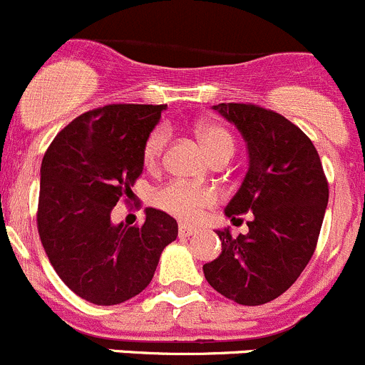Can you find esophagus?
Segmentation results:
<instances>
[{
	"label": "esophagus",
	"instance_id": "1",
	"mask_svg": "<svg viewBox=\"0 0 365 365\" xmlns=\"http://www.w3.org/2000/svg\"><path fill=\"white\" fill-rule=\"evenodd\" d=\"M197 234V229L193 227H187V225H179V236L181 237H190Z\"/></svg>",
	"mask_w": 365,
	"mask_h": 365
}]
</instances>
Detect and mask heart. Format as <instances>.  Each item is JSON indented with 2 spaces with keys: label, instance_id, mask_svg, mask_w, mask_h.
<instances>
[{
  "label": "heart",
  "instance_id": "obj_1",
  "mask_svg": "<svg viewBox=\"0 0 365 365\" xmlns=\"http://www.w3.org/2000/svg\"><path fill=\"white\" fill-rule=\"evenodd\" d=\"M197 136L204 147L209 160H216L220 156H232L234 140L223 128L215 124H200L197 128ZM168 143V129L160 125L154 129L145 140L143 145V165L149 170L160 167L163 160L165 149ZM215 190L204 186H193L182 181H172L158 187L153 195V202L158 209L182 220L186 223H195L202 218L207 207L216 204Z\"/></svg>",
  "mask_w": 365,
  "mask_h": 365
}]
</instances>
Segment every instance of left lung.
<instances>
[{
	"mask_svg": "<svg viewBox=\"0 0 365 365\" xmlns=\"http://www.w3.org/2000/svg\"><path fill=\"white\" fill-rule=\"evenodd\" d=\"M216 111L248 143L250 168L225 215L252 212L248 234L216 230L222 254L204 264L205 280L241 305H262L286 293L316 250L328 181L309 136L284 115L252 103H222ZM240 220V218H237Z\"/></svg>",
	"mask_w": 365,
	"mask_h": 365,
	"instance_id": "8db88e82",
	"label": "left lung"
}]
</instances>
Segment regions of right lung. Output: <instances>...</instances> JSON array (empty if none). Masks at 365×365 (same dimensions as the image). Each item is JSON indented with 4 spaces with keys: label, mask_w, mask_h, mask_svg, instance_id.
Returning a JSON list of instances; mask_svg holds the SVG:
<instances>
[{
    "label": "right lung",
    "mask_w": 365,
    "mask_h": 365,
    "mask_svg": "<svg viewBox=\"0 0 365 365\" xmlns=\"http://www.w3.org/2000/svg\"><path fill=\"white\" fill-rule=\"evenodd\" d=\"M167 104H106L76 117L42 158L37 229L65 286L96 305L142 293L178 222L149 207L145 222L111 223L143 172V145Z\"/></svg>",
    "instance_id": "right-lung-1"
}]
</instances>
